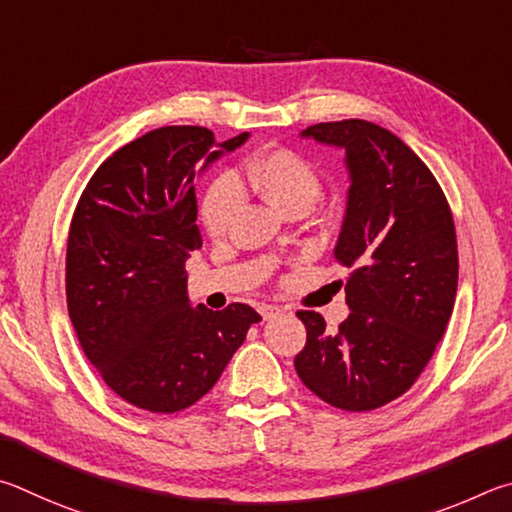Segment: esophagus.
<instances>
[{"label":"esophagus","instance_id":"obj_1","mask_svg":"<svg viewBox=\"0 0 512 512\" xmlns=\"http://www.w3.org/2000/svg\"><path fill=\"white\" fill-rule=\"evenodd\" d=\"M258 312H261V317H263L265 321H272V319L283 315V310H281L279 306H270V303H263V306L258 308Z\"/></svg>","mask_w":512,"mask_h":512}]
</instances>
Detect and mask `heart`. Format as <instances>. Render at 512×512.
I'll return each mask as SVG.
<instances>
[{"label": "heart", "mask_w": 512, "mask_h": 512, "mask_svg": "<svg viewBox=\"0 0 512 512\" xmlns=\"http://www.w3.org/2000/svg\"><path fill=\"white\" fill-rule=\"evenodd\" d=\"M245 182L281 213L310 209L321 195L319 173L306 157L283 148L272 150L247 168L245 179L227 170L206 188L200 220L209 236L220 238L231 229L238 211L245 204V188H242Z\"/></svg>", "instance_id": "heart-1"}]
</instances>
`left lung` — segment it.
Listing matches in <instances>:
<instances>
[{"label":"left lung","instance_id":"left-lung-1","mask_svg":"<svg viewBox=\"0 0 512 512\" xmlns=\"http://www.w3.org/2000/svg\"><path fill=\"white\" fill-rule=\"evenodd\" d=\"M344 150L348 195L335 258L351 267L337 333L301 310V382L328 405L371 411L402 396L434 355L452 317L459 254L452 211L423 159L380 125L348 119L301 132Z\"/></svg>","mask_w":512,"mask_h":512}]
</instances>
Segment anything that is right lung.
<instances>
[{"label":"right lung","mask_w":512,"mask_h":512,"mask_svg":"<svg viewBox=\"0 0 512 512\" xmlns=\"http://www.w3.org/2000/svg\"><path fill=\"white\" fill-rule=\"evenodd\" d=\"M200 125H168L107 157L80 195L67 240V308L107 387L152 414L200 400L261 315L193 308L184 270L202 247L195 177L240 148Z\"/></svg>","instance_id":"right-lung-1"}]
</instances>
